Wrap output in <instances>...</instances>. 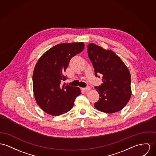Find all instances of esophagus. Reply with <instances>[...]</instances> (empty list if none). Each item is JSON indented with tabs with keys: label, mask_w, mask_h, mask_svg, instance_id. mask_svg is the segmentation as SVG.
I'll list each match as a JSON object with an SVG mask.
<instances>
[{
	"label": "esophagus",
	"mask_w": 156,
	"mask_h": 156,
	"mask_svg": "<svg viewBox=\"0 0 156 156\" xmlns=\"http://www.w3.org/2000/svg\"><path fill=\"white\" fill-rule=\"evenodd\" d=\"M82 90H83V91H84L87 92V91H88L90 90V87H87L82 88Z\"/></svg>",
	"instance_id": "1"
}]
</instances>
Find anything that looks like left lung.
I'll return each mask as SVG.
<instances>
[{
	"instance_id": "1",
	"label": "left lung",
	"mask_w": 156,
	"mask_h": 156,
	"mask_svg": "<svg viewBox=\"0 0 156 156\" xmlns=\"http://www.w3.org/2000/svg\"><path fill=\"white\" fill-rule=\"evenodd\" d=\"M87 51L96 76L103 75V84L95 87L100 98L94 107L107 113L119 112L128 103L132 94L129 69L111 50H105L91 43L88 45Z\"/></svg>"
}]
</instances>
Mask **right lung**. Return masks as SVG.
I'll return each instance as SVG.
<instances>
[{"mask_svg": "<svg viewBox=\"0 0 156 156\" xmlns=\"http://www.w3.org/2000/svg\"><path fill=\"white\" fill-rule=\"evenodd\" d=\"M84 48L83 42L59 44L37 61L33 75V91L37 103L46 113L56 116L68 112L81 94L79 87L62 86L61 82L67 79L63 73L71 59Z\"/></svg>", "mask_w": 156, "mask_h": 156, "instance_id": "right-lung-1", "label": "right lung"}]
</instances>
